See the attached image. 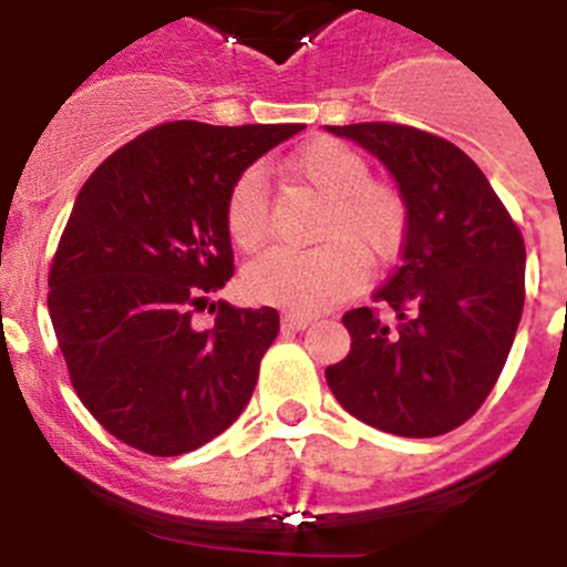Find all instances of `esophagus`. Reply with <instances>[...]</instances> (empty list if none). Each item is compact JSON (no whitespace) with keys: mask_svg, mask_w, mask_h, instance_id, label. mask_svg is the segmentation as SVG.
I'll use <instances>...</instances> for the list:
<instances>
[{"mask_svg":"<svg viewBox=\"0 0 567 567\" xmlns=\"http://www.w3.org/2000/svg\"><path fill=\"white\" fill-rule=\"evenodd\" d=\"M312 323V316L305 312H285L282 316V331H305Z\"/></svg>","mask_w":567,"mask_h":567,"instance_id":"1","label":"esophagus"}]
</instances>
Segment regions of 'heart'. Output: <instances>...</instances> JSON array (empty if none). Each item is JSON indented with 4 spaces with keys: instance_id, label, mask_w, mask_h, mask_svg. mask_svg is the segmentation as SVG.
<instances>
[{
    "instance_id": "b5f03b06",
    "label": "heart",
    "mask_w": 567,
    "mask_h": 567,
    "mask_svg": "<svg viewBox=\"0 0 567 567\" xmlns=\"http://www.w3.org/2000/svg\"><path fill=\"white\" fill-rule=\"evenodd\" d=\"M288 173L326 199L316 249L274 247L247 262L241 288L251 301L293 312H318L362 285L364 262L398 251L405 233V199L392 183L368 177V162L337 140H312L288 158ZM225 227L238 249L266 238L268 194L257 169L233 181Z\"/></svg>"
}]
</instances>
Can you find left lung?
Wrapping results in <instances>:
<instances>
[{
  "mask_svg": "<svg viewBox=\"0 0 567 567\" xmlns=\"http://www.w3.org/2000/svg\"><path fill=\"white\" fill-rule=\"evenodd\" d=\"M379 158L405 199L400 266L370 307L342 316L351 351L326 384L357 420L409 439L463 425L494 390L524 310L527 249L477 164L394 123L326 125Z\"/></svg>",
  "mask_w": 567,
  "mask_h": 567,
  "instance_id": "obj_1",
  "label": "left lung"
}]
</instances>
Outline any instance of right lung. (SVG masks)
Segmentation results:
<instances>
[{
	"label": "right lung",
	"instance_id": "right-lung-1",
	"mask_svg": "<svg viewBox=\"0 0 567 567\" xmlns=\"http://www.w3.org/2000/svg\"><path fill=\"white\" fill-rule=\"evenodd\" d=\"M305 128L156 125L87 177L49 274V316L90 414L147 455L192 453L233 425L279 331L271 307L216 301L233 277V181Z\"/></svg>",
	"mask_w": 567,
	"mask_h": 567
}]
</instances>
